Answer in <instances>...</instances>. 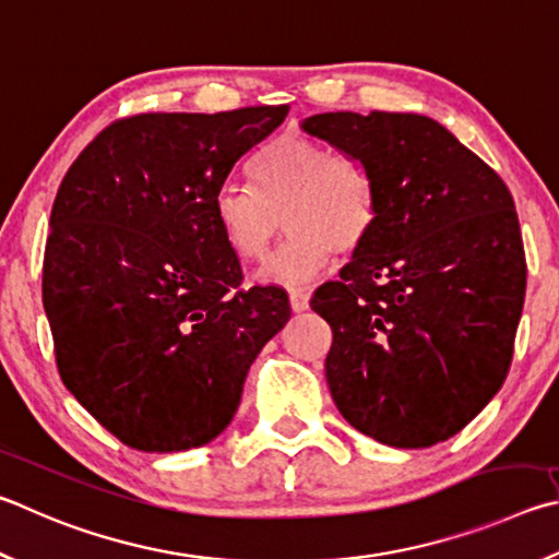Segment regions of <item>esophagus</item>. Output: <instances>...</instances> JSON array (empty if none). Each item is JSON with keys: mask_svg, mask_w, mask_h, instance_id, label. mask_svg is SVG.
Here are the masks:
<instances>
[{"mask_svg": "<svg viewBox=\"0 0 559 559\" xmlns=\"http://www.w3.org/2000/svg\"><path fill=\"white\" fill-rule=\"evenodd\" d=\"M288 296H290V308H293V312H302V310H308V306H310V296H308V290H306V288H290V290H288Z\"/></svg>", "mask_w": 559, "mask_h": 559, "instance_id": "34e87169", "label": "esophagus"}]
</instances>
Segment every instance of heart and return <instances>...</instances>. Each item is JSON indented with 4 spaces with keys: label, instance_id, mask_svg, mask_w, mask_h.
I'll use <instances>...</instances> for the list:
<instances>
[{
    "label": "heart",
    "instance_id": "heart-1",
    "mask_svg": "<svg viewBox=\"0 0 559 559\" xmlns=\"http://www.w3.org/2000/svg\"><path fill=\"white\" fill-rule=\"evenodd\" d=\"M249 186H225L212 219L225 247L241 261H261L283 229L290 237L259 271L261 283H306L352 253L377 225V186L369 168L318 139L283 134L259 151Z\"/></svg>",
    "mask_w": 559,
    "mask_h": 559
}]
</instances>
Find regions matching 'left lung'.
Wrapping results in <instances>:
<instances>
[{
	"mask_svg": "<svg viewBox=\"0 0 559 559\" xmlns=\"http://www.w3.org/2000/svg\"><path fill=\"white\" fill-rule=\"evenodd\" d=\"M369 168L377 225L310 308L332 328L330 393L391 448L452 438L506 381L525 298L519 215L493 168L430 117L324 111L302 121Z\"/></svg>",
	"mask_w": 559,
	"mask_h": 559,
	"instance_id": "left-lung-1",
	"label": "left lung"
}]
</instances>
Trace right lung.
<instances>
[{
  "instance_id": "obj_1",
  "label": "right lung",
  "mask_w": 559,
  "mask_h": 559,
  "mask_svg": "<svg viewBox=\"0 0 559 559\" xmlns=\"http://www.w3.org/2000/svg\"><path fill=\"white\" fill-rule=\"evenodd\" d=\"M286 115L288 105H263L117 119L60 182L44 253L58 373L129 448L215 440L257 354L290 318L283 288H241L212 219L231 168Z\"/></svg>"
}]
</instances>
